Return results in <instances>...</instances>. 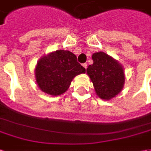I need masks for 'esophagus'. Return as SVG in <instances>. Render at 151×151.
I'll return each instance as SVG.
<instances>
[{
	"label": "esophagus",
	"mask_w": 151,
	"mask_h": 151,
	"mask_svg": "<svg viewBox=\"0 0 151 151\" xmlns=\"http://www.w3.org/2000/svg\"><path fill=\"white\" fill-rule=\"evenodd\" d=\"M83 66L85 68H87V67H88V63H83Z\"/></svg>",
	"instance_id": "1"
}]
</instances>
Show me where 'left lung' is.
Instances as JSON below:
<instances>
[{"mask_svg": "<svg viewBox=\"0 0 151 151\" xmlns=\"http://www.w3.org/2000/svg\"><path fill=\"white\" fill-rule=\"evenodd\" d=\"M93 63L87 68L97 94L101 99L109 100L117 95L123 88L125 75L122 66L103 52L92 56Z\"/></svg>", "mask_w": 151, "mask_h": 151, "instance_id": "8db88e82", "label": "left lung"}]
</instances>
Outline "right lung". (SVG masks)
<instances>
[{
    "label": "right lung",
    "instance_id": "obj_1",
    "mask_svg": "<svg viewBox=\"0 0 151 151\" xmlns=\"http://www.w3.org/2000/svg\"><path fill=\"white\" fill-rule=\"evenodd\" d=\"M85 72L75 54L68 50H57L39 60L35 78L44 93L57 96L67 91L76 75Z\"/></svg>",
    "mask_w": 151,
    "mask_h": 151
}]
</instances>
